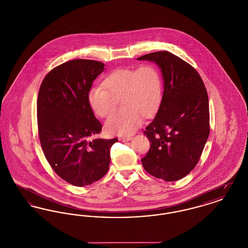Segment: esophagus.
Wrapping results in <instances>:
<instances>
[{"label": "esophagus", "mask_w": 248, "mask_h": 248, "mask_svg": "<svg viewBox=\"0 0 248 248\" xmlns=\"http://www.w3.org/2000/svg\"><path fill=\"white\" fill-rule=\"evenodd\" d=\"M119 140H120V141H129L132 140V138L130 136H126V137H121Z\"/></svg>", "instance_id": "1"}]
</instances>
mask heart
Returning a JSON list of instances; mask_svg holds the SVG:
<instances>
[{"instance_id": "heart-1", "label": "heart", "mask_w": 248, "mask_h": 248, "mask_svg": "<svg viewBox=\"0 0 248 248\" xmlns=\"http://www.w3.org/2000/svg\"><path fill=\"white\" fill-rule=\"evenodd\" d=\"M88 93V103L100 118L109 116L123 98V113L107 121L106 130L112 135H128L142 123L143 116L151 118L163 99V79L159 69L151 63L136 68H120L111 71L103 82Z\"/></svg>"}]
</instances>
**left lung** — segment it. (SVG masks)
<instances>
[{
    "label": "left lung",
    "instance_id": "1",
    "mask_svg": "<svg viewBox=\"0 0 248 248\" xmlns=\"http://www.w3.org/2000/svg\"><path fill=\"white\" fill-rule=\"evenodd\" d=\"M139 60L159 65L164 76L162 103L143 132L151 147L141 159L144 169L165 181L186 177L198 164L209 136V103L200 74L168 51L144 55Z\"/></svg>",
    "mask_w": 248,
    "mask_h": 248
}]
</instances>
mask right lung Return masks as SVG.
<instances>
[{"label": "right lung", "mask_w": 248, "mask_h": 248, "mask_svg": "<svg viewBox=\"0 0 248 248\" xmlns=\"http://www.w3.org/2000/svg\"><path fill=\"white\" fill-rule=\"evenodd\" d=\"M102 62L73 59L48 72L37 99L38 134L44 154L58 176L71 185H90L106 175L110 148L118 141L91 138L102 124L88 103Z\"/></svg>", "instance_id": "1"}]
</instances>
